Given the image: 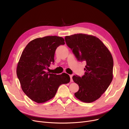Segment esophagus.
Returning <instances> with one entry per match:
<instances>
[{"label":"esophagus","instance_id":"34e87169","mask_svg":"<svg viewBox=\"0 0 129 129\" xmlns=\"http://www.w3.org/2000/svg\"><path fill=\"white\" fill-rule=\"evenodd\" d=\"M70 78H71V82H73V78H72L73 75H70Z\"/></svg>","mask_w":129,"mask_h":129}]
</instances>
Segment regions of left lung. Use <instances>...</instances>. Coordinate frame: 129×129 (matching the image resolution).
<instances>
[{
	"instance_id": "left-lung-1",
	"label": "left lung",
	"mask_w": 129,
	"mask_h": 129,
	"mask_svg": "<svg viewBox=\"0 0 129 129\" xmlns=\"http://www.w3.org/2000/svg\"><path fill=\"white\" fill-rule=\"evenodd\" d=\"M65 40L77 60L86 63L84 76H73L79 86L75 96L83 102L92 103L101 96L112 80L111 54L99 39L91 35L75 34L66 36Z\"/></svg>"
}]
</instances>
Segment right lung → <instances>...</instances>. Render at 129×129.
Listing matches in <instances>:
<instances>
[{
    "label": "right lung",
    "mask_w": 129,
    "mask_h": 129,
    "mask_svg": "<svg viewBox=\"0 0 129 129\" xmlns=\"http://www.w3.org/2000/svg\"><path fill=\"white\" fill-rule=\"evenodd\" d=\"M60 37L47 36L32 40L26 45L20 56L17 75L21 88L32 100L40 104L52 99L59 86L70 82V76L46 72L54 62L57 47L65 44Z\"/></svg>",
    "instance_id": "add662e5"
}]
</instances>
